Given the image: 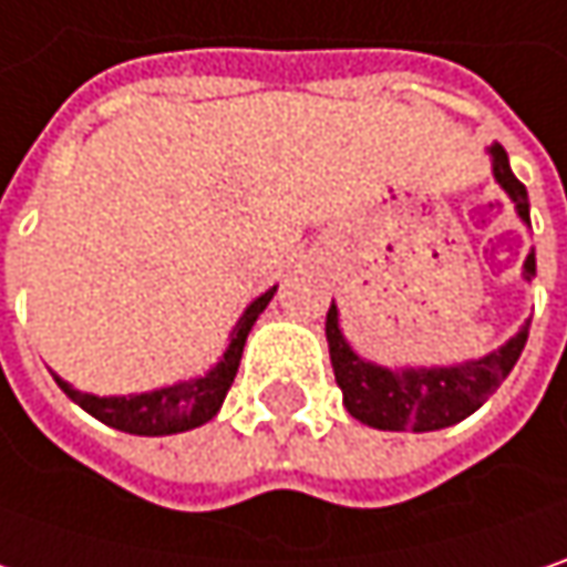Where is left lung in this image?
I'll use <instances>...</instances> for the list:
<instances>
[{
  "instance_id": "1",
  "label": "left lung",
  "mask_w": 567,
  "mask_h": 567,
  "mask_svg": "<svg viewBox=\"0 0 567 567\" xmlns=\"http://www.w3.org/2000/svg\"><path fill=\"white\" fill-rule=\"evenodd\" d=\"M488 155H492L495 181L511 196L517 215L529 225L527 186L514 177L507 152L495 142ZM533 276H536V257L529 250V257L524 259V279L529 282ZM527 332L529 323H524L520 332L507 339L502 349L454 368H383L352 352V346L339 330L336 305L327 310V342H330L332 374L342 390V403L358 422L381 431H437L473 415L517 364L527 346Z\"/></svg>"
}]
</instances>
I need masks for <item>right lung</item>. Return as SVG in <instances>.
I'll return each instance as SVG.
<instances>
[{
    "mask_svg": "<svg viewBox=\"0 0 567 567\" xmlns=\"http://www.w3.org/2000/svg\"><path fill=\"white\" fill-rule=\"evenodd\" d=\"M272 295H276V285L266 295H259L257 301L244 310V317L237 320V327L231 330V342H228L225 355H221V361L212 368L206 378L174 383V386H161V390L136 393V396H94V393L75 390L72 383H65L56 374L53 378H56L60 390L72 403H79L87 415H94L97 422H104V425H111L116 431L158 437V434H177V431L199 429L209 419H215V412L225 403V396H228V390L235 383L240 355H244L247 332L254 330L257 317L272 301Z\"/></svg>",
    "mask_w": 567,
    "mask_h": 567,
    "instance_id": "add662e5",
    "label": "right lung"
}]
</instances>
